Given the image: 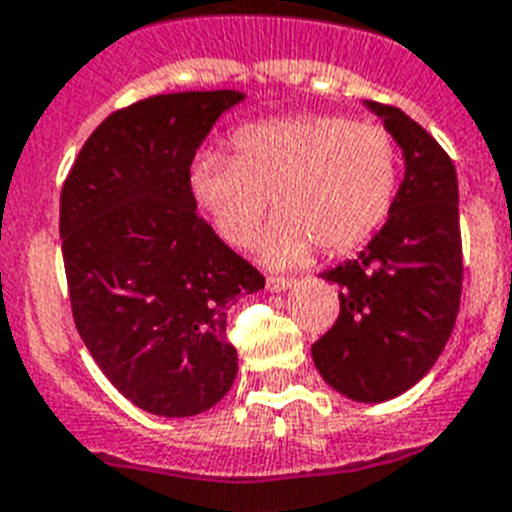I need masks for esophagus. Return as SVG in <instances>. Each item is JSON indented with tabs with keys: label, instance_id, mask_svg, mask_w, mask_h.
<instances>
[{
	"label": "esophagus",
	"instance_id": "esophagus-1",
	"mask_svg": "<svg viewBox=\"0 0 512 512\" xmlns=\"http://www.w3.org/2000/svg\"><path fill=\"white\" fill-rule=\"evenodd\" d=\"M296 283V278H283V276H268V291H286Z\"/></svg>",
	"mask_w": 512,
	"mask_h": 512
}]
</instances>
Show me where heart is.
I'll return each instance as SVG.
<instances>
[{
    "label": "heart",
    "instance_id": "heart-1",
    "mask_svg": "<svg viewBox=\"0 0 512 512\" xmlns=\"http://www.w3.org/2000/svg\"><path fill=\"white\" fill-rule=\"evenodd\" d=\"M192 195L223 242L249 247L268 197L281 216L265 234L270 265L304 263L317 247L343 255L380 231L398 195V148L385 127L299 114L234 132V156L203 153Z\"/></svg>",
    "mask_w": 512,
    "mask_h": 512
}]
</instances>
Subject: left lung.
<instances>
[{"label": "left lung", "mask_w": 512, "mask_h": 512, "mask_svg": "<svg viewBox=\"0 0 512 512\" xmlns=\"http://www.w3.org/2000/svg\"><path fill=\"white\" fill-rule=\"evenodd\" d=\"M364 106L398 143L406 174L372 242L322 273L341 286V315L315 341L312 359L333 390L380 403L414 388L445 349L461 304L463 255L450 156L401 109Z\"/></svg>", "instance_id": "obj_1"}]
</instances>
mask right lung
<instances>
[{
  "instance_id": "right-lung-1",
  "label": "right lung",
  "mask_w": 512,
  "mask_h": 512,
  "mask_svg": "<svg viewBox=\"0 0 512 512\" xmlns=\"http://www.w3.org/2000/svg\"><path fill=\"white\" fill-rule=\"evenodd\" d=\"M239 90H187L103 119L59 200L72 317L111 385L137 409L195 416L236 377L226 312L265 278L197 216L190 166Z\"/></svg>"
}]
</instances>
